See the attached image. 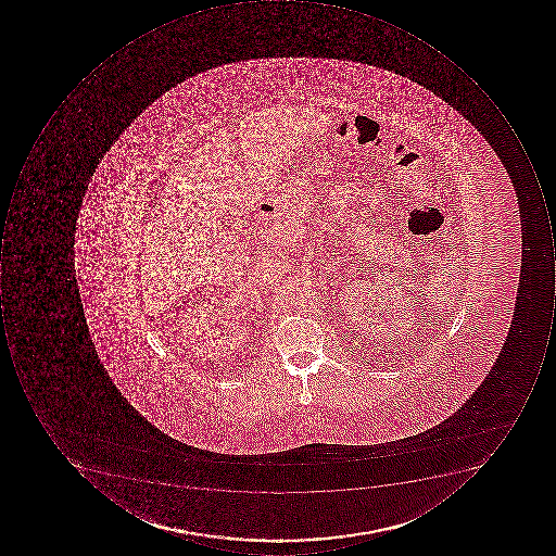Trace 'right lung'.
Segmentation results:
<instances>
[{"label":"right lung","instance_id":"right-lung-1","mask_svg":"<svg viewBox=\"0 0 556 556\" xmlns=\"http://www.w3.org/2000/svg\"><path fill=\"white\" fill-rule=\"evenodd\" d=\"M1 270H3V274H1V276H7V273H8L7 267H3V269H1Z\"/></svg>","mask_w":556,"mask_h":556}]
</instances>
